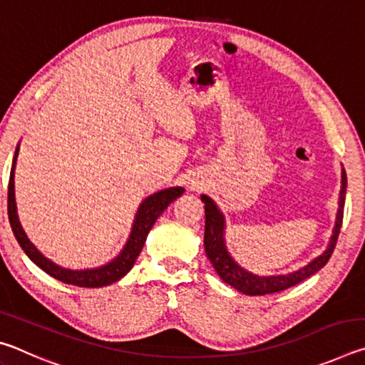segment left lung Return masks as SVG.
<instances>
[{"mask_svg":"<svg viewBox=\"0 0 365 365\" xmlns=\"http://www.w3.org/2000/svg\"><path fill=\"white\" fill-rule=\"evenodd\" d=\"M346 172L341 169V190H339L338 197V211L335 219V227H333L330 242L327 245V250L322 255L314 257L311 262L306 264L304 267H299L294 272H288V274L280 275H256L252 272L242 267L228 252L227 243H225V215L220 211L219 206L215 205L212 197L207 195H201V201L205 202V212H206V227H205V250L206 256L211 264L214 265L215 272L224 280L227 285L238 289L240 293L248 296H262L269 293L283 292L289 287H294L301 283L302 280L309 279V277L316 274L324 265L329 262L333 250H335L339 228H341L343 222V209H344V196H346Z\"/></svg>","mask_w":365,"mask_h":365,"instance_id":"8db88e82","label":"left lung"}]
</instances>
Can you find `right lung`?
<instances>
[{"label": "right lung", "instance_id": "obj_1", "mask_svg": "<svg viewBox=\"0 0 365 365\" xmlns=\"http://www.w3.org/2000/svg\"><path fill=\"white\" fill-rule=\"evenodd\" d=\"M19 146L17 143L14 158H12V168L9 175V187H8V215H9V224L17 243L21 245L24 252L29 256L32 262H35L41 270H45L48 275H51L53 279H56L67 285H76V287H85V288H100L106 287L120 280L123 275H127L130 269L133 267L135 261H137L138 255L143 250V245L146 242L148 233L154 225V222L163 214L172 201H175L178 196L183 195L182 187H170L165 190L156 191V193L150 195L141 201L138 206V211L135 214L133 224L130 228V235H128L125 245L120 250L119 255L114 259H110L109 262L98 265V267L91 269H67L63 265H58L53 262L51 259H48L45 255H41V251L30 242L26 230L22 228V224L19 220V214H17V205H16V188H14V170L17 156H19Z\"/></svg>", "mask_w": 365, "mask_h": 365}]
</instances>
